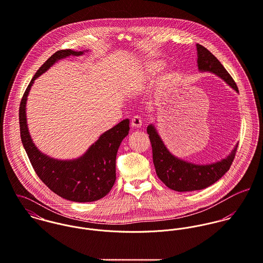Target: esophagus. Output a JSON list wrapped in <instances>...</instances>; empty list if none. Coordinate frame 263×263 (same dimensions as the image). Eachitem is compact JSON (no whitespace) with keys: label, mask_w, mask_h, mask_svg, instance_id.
Listing matches in <instances>:
<instances>
[{"label":"esophagus","mask_w":263,"mask_h":263,"mask_svg":"<svg viewBox=\"0 0 263 263\" xmlns=\"http://www.w3.org/2000/svg\"><path fill=\"white\" fill-rule=\"evenodd\" d=\"M131 126L134 128H140L142 126V120L139 116H135L131 120Z\"/></svg>","instance_id":"1"}]
</instances>
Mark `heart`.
Instances as JSON below:
<instances>
[{"mask_svg": "<svg viewBox=\"0 0 263 263\" xmlns=\"http://www.w3.org/2000/svg\"><path fill=\"white\" fill-rule=\"evenodd\" d=\"M158 69L157 64H146L144 66H140L139 68L134 69L130 72L128 80L132 86H141L146 82L147 79L153 76Z\"/></svg>", "mask_w": 263, "mask_h": 263, "instance_id": "heart-1", "label": "heart"}]
</instances>
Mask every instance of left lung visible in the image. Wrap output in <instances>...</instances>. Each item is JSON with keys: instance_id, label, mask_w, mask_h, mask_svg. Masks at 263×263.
<instances>
[{"instance_id": "obj_1", "label": "left lung", "mask_w": 263, "mask_h": 263, "mask_svg": "<svg viewBox=\"0 0 263 263\" xmlns=\"http://www.w3.org/2000/svg\"><path fill=\"white\" fill-rule=\"evenodd\" d=\"M197 63L200 71H210L223 79L237 92L238 86L221 63L201 45H196ZM153 147V158L158 178L172 190L178 192L201 190L219 180L230 168L236 156L238 144L227 158L215 163L199 165L174 157L164 146L153 125L147 127Z\"/></svg>"}]
</instances>
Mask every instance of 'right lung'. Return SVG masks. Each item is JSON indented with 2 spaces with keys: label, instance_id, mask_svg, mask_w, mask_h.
Listing matches in <instances>:
<instances>
[{
  "label": "right lung",
  "instance_id": "1",
  "mask_svg": "<svg viewBox=\"0 0 263 263\" xmlns=\"http://www.w3.org/2000/svg\"><path fill=\"white\" fill-rule=\"evenodd\" d=\"M82 53L60 50L42 65L22 97L19 106V125L22 144L40 179L62 198L75 202H91L105 197L115 184L117 152L130 130L129 120H123L105 132L83 157L74 160H57L43 155L33 144L25 115L27 96L33 81L58 60Z\"/></svg>",
  "mask_w": 263,
  "mask_h": 263
}]
</instances>
